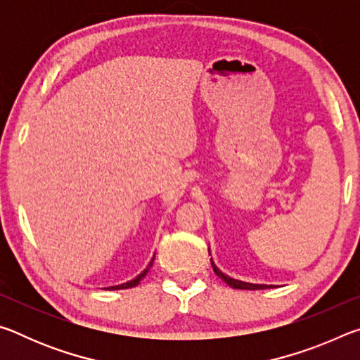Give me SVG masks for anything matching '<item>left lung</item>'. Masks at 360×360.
<instances>
[{
  "mask_svg": "<svg viewBox=\"0 0 360 360\" xmlns=\"http://www.w3.org/2000/svg\"><path fill=\"white\" fill-rule=\"evenodd\" d=\"M211 265H212V268H214L216 275L221 278V279H224V283H227L230 288H233V289H249V290H254V289H268V288H271V285H265V284L243 283V281H238V279H233V278H230L227 275H224V273L214 265V262H212V259H211Z\"/></svg>",
  "mask_w": 360,
  "mask_h": 360,
  "instance_id": "1",
  "label": "left lung"
}]
</instances>
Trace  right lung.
Here are the masks:
<instances>
[{
	"instance_id": "add662e5",
	"label": "right lung",
	"mask_w": 360,
	"mask_h": 360,
	"mask_svg": "<svg viewBox=\"0 0 360 360\" xmlns=\"http://www.w3.org/2000/svg\"><path fill=\"white\" fill-rule=\"evenodd\" d=\"M155 257V255H154ZM154 257H152V260L149 262V265L146 266V270L143 271V273H139V275L135 278V279H131V281H129V283H124V284H120V285H111V288H106V289H109V290H117V289H129V288H135V285H138L139 284V281H141V279L148 275V271L150 270V266H152V264H154Z\"/></svg>"
}]
</instances>
